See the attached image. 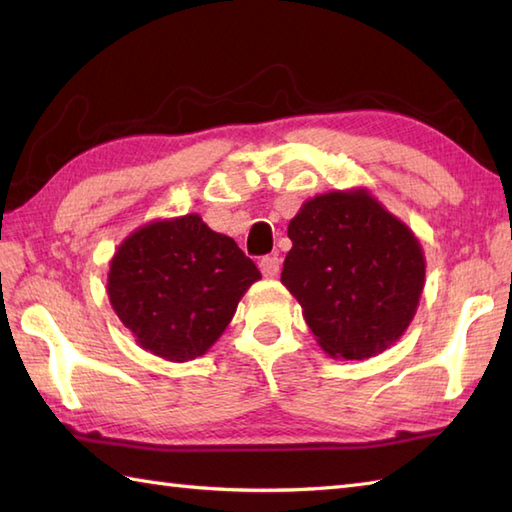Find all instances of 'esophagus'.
<instances>
[{
    "mask_svg": "<svg viewBox=\"0 0 512 512\" xmlns=\"http://www.w3.org/2000/svg\"><path fill=\"white\" fill-rule=\"evenodd\" d=\"M279 266H281V259L277 255H266L259 259V268H262L264 277H277Z\"/></svg>",
    "mask_w": 512,
    "mask_h": 512,
    "instance_id": "1",
    "label": "esophagus"
}]
</instances>
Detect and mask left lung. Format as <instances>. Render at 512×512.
I'll return each instance as SVG.
<instances>
[{"mask_svg": "<svg viewBox=\"0 0 512 512\" xmlns=\"http://www.w3.org/2000/svg\"><path fill=\"white\" fill-rule=\"evenodd\" d=\"M281 281L330 356L363 361L407 330L424 286V257L409 228L365 191L328 193L288 224Z\"/></svg>", "mask_w": 512, "mask_h": 512, "instance_id": "obj_1", "label": "left lung"}]
</instances>
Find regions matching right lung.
<instances>
[{"instance_id": "add662e5", "label": "right lung", "mask_w": 512, "mask_h": 512, "mask_svg": "<svg viewBox=\"0 0 512 512\" xmlns=\"http://www.w3.org/2000/svg\"><path fill=\"white\" fill-rule=\"evenodd\" d=\"M262 277L235 239L200 215L147 224L116 250L107 295L140 347L167 361L202 356Z\"/></svg>"}]
</instances>
